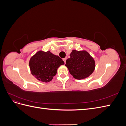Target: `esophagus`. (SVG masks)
I'll return each instance as SVG.
<instances>
[{"label": "esophagus", "mask_w": 126, "mask_h": 126, "mask_svg": "<svg viewBox=\"0 0 126 126\" xmlns=\"http://www.w3.org/2000/svg\"><path fill=\"white\" fill-rule=\"evenodd\" d=\"M63 62H64V63H66V58H63Z\"/></svg>", "instance_id": "34e87169"}]
</instances>
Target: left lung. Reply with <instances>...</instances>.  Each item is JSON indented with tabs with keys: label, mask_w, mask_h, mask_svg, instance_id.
I'll list each match as a JSON object with an SVG mask.
<instances>
[{
	"label": "left lung",
	"mask_w": 126,
	"mask_h": 126,
	"mask_svg": "<svg viewBox=\"0 0 126 126\" xmlns=\"http://www.w3.org/2000/svg\"><path fill=\"white\" fill-rule=\"evenodd\" d=\"M70 57L67 59L65 66L74 78L83 79L93 73L96 63L88 52L85 50H72Z\"/></svg>",
	"instance_id": "8db88e82"
}]
</instances>
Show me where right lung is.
<instances>
[{"label": "right lung", "mask_w": 126, "mask_h": 126, "mask_svg": "<svg viewBox=\"0 0 126 126\" xmlns=\"http://www.w3.org/2000/svg\"><path fill=\"white\" fill-rule=\"evenodd\" d=\"M64 63L58 56L50 51H38L30 59L29 66L32 74L37 80L48 82L52 80L57 69Z\"/></svg>", "instance_id": "add662e5"}]
</instances>
